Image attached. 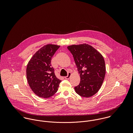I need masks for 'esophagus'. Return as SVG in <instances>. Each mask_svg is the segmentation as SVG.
I'll return each mask as SVG.
<instances>
[{
    "mask_svg": "<svg viewBox=\"0 0 133 133\" xmlns=\"http://www.w3.org/2000/svg\"><path fill=\"white\" fill-rule=\"evenodd\" d=\"M71 75V72H69L67 76L64 77V78H65V79H69L70 78Z\"/></svg>",
    "mask_w": 133,
    "mask_h": 133,
    "instance_id": "esophagus-1",
    "label": "esophagus"
}]
</instances>
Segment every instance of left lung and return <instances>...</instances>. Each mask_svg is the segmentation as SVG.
<instances>
[{
	"mask_svg": "<svg viewBox=\"0 0 133 133\" xmlns=\"http://www.w3.org/2000/svg\"><path fill=\"white\" fill-rule=\"evenodd\" d=\"M73 55L80 81L74 88L77 94L90 97L98 92L105 75V65L102 55L88 44L68 46Z\"/></svg>",
	"mask_w": 133,
	"mask_h": 133,
	"instance_id": "obj_1",
	"label": "left lung"
}]
</instances>
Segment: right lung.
I'll use <instances>...</instances> for the list:
<instances>
[{
  "label": "right lung",
  "instance_id": "obj_1",
  "mask_svg": "<svg viewBox=\"0 0 133 133\" xmlns=\"http://www.w3.org/2000/svg\"><path fill=\"white\" fill-rule=\"evenodd\" d=\"M60 47L44 45L31 58L26 66V78L33 92L41 98H49L57 92L61 80L55 75L51 59Z\"/></svg>",
  "mask_w": 133,
  "mask_h": 133
}]
</instances>
